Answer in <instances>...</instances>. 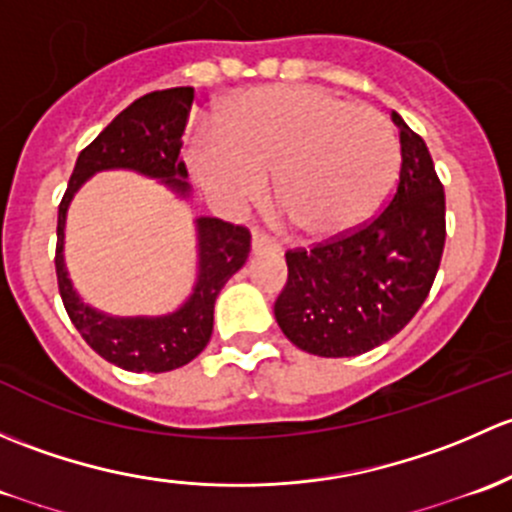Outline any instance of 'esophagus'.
<instances>
[{
    "instance_id": "esophagus-1",
    "label": "esophagus",
    "mask_w": 512,
    "mask_h": 512,
    "mask_svg": "<svg viewBox=\"0 0 512 512\" xmlns=\"http://www.w3.org/2000/svg\"><path fill=\"white\" fill-rule=\"evenodd\" d=\"M251 249H254L258 254V251H278L281 246H278L276 241L271 239V236L258 234V231H254V236H251Z\"/></svg>"
}]
</instances>
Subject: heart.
<instances>
[{
    "mask_svg": "<svg viewBox=\"0 0 512 512\" xmlns=\"http://www.w3.org/2000/svg\"><path fill=\"white\" fill-rule=\"evenodd\" d=\"M187 162L224 209L254 204L273 177V199L295 229L333 239L384 207L402 147L382 110L320 86H271L231 100L219 128H194Z\"/></svg>",
    "mask_w": 512,
    "mask_h": 512,
    "instance_id": "obj_1",
    "label": "heart"
}]
</instances>
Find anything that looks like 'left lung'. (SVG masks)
<instances>
[{
  "label": "left lung",
  "mask_w": 512,
  "mask_h": 512,
  "mask_svg": "<svg viewBox=\"0 0 512 512\" xmlns=\"http://www.w3.org/2000/svg\"><path fill=\"white\" fill-rule=\"evenodd\" d=\"M399 182L357 229L286 251L288 281L273 313L283 335L318 357H355L394 337L429 295L446 244L444 184L429 147L399 113Z\"/></svg>",
  "instance_id": "1"
}]
</instances>
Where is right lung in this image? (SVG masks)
<instances>
[{
	"mask_svg": "<svg viewBox=\"0 0 512 512\" xmlns=\"http://www.w3.org/2000/svg\"><path fill=\"white\" fill-rule=\"evenodd\" d=\"M194 88L152 91L130 103L103 133L78 155L56 226V278L68 318L103 360L128 372H170L192 362L207 347L214 328V303L224 283L246 263L251 231L224 219H197L199 278L194 293L177 313L165 318H108L81 303L63 266V226L76 189L100 170H135L189 192L187 165L179 157L192 110Z\"/></svg>",
	"mask_w": 512,
	"mask_h": 512,
	"instance_id": "right-lung-1",
	"label": "right lung"
}]
</instances>
